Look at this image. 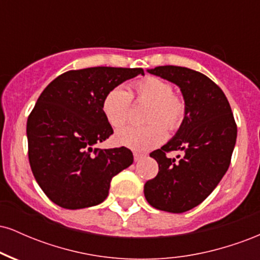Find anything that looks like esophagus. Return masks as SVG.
<instances>
[{"label": "esophagus", "instance_id": "obj_1", "mask_svg": "<svg viewBox=\"0 0 260 260\" xmlns=\"http://www.w3.org/2000/svg\"><path fill=\"white\" fill-rule=\"evenodd\" d=\"M133 156H134V161L137 162V161H139L140 159H142V157H144V155L140 154V153H134Z\"/></svg>", "mask_w": 260, "mask_h": 260}]
</instances>
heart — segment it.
Wrapping results in <instances>:
<instances>
[{
    "mask_svg": "<svg viewBox=\"0 0 260 260\" xmlns=\"http://www.w3.org/2000/svg\"><path fill=\"white\" fill-rule=\"evenodd\" d=\"M132 99L148 104L144 113V126L126 127L115 134L116 144L137 151H148L162 144L169 131L180 129L187 115V104L181 94L174 91L168 80L148 76L132 83L129 91L115 86L106 92L103 112L113 128L123 126L129 117Z\"/></svg>",
    "mask_w": 260,
    "mask_h": 260,
    "instance_id": "1",
    "label": "heart"
}]
</instances>
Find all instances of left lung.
<instances>
[{"label":"left lung","instance_id":"8db88e82","mask_svg":"<svg viewBox=\"0 0 260 260\" xmlns=\"http://www.w3.org/2000/svg\"><path fill=\"white\" fill-rule=\"evenodd\" d=\"M148 72L180 86L187 115L174 138L150 153L159 172L147 181L144 196L155 209L184 213L201 204L228 171L237 124L228 98L205 74L178 66H159ZM175 150L184 153L180 160L166 156Z\"/></svg>","mask_w":260,"mask_h":260}]
</instances>
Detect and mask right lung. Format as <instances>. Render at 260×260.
<instances>
[{
  "mask_svg": "<svg viewBox=\"0 0 260 260\" xmlns=\"http://www.w3.org/2000/svg\"><path fill=\"white\" fill-rule=\"evenodd\" d=\"M144 74L142 68L91 67L53 79L26 122L29 164L49 199L64 209L100 204L113 176L132 165L126 147L92 148L113 133L103 112L110 89Z\"/></svg>",
  "mask_w": 260,
  "mask_h": 260,
  "instance_id": "obj_1",
  "label": "right lung"
}]
</instances>
